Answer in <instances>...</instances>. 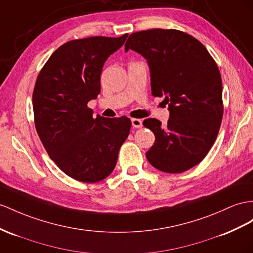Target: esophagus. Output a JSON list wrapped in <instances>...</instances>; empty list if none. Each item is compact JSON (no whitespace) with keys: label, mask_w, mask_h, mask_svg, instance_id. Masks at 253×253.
Segmentation results:
<instances>
[{"label":"esophagus","mask_w":253,"mask_h":253,"mask_svg":"<svg viewBox=\"0 0 253 253\" xmlns=\"http://www.w3.org/2000/svg\"><path fill=\"white\" fill-rule=\"evenodd\" d=\"M131 124L134 128H141L143 126V124H142V120L139 119H131Z\"/></svg>","instance_id":"34e87169"}]
</instances>
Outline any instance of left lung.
I'll return each instance as SVG.
<instances>
[{
	"mask_svg": "<svg viewBox=\"0 0 253 253\" xmlns=\"http://www.w3.org/2000/svg\"><path fill=\"white\" fill-rule=\"evenodd\" d=\"M147 60L152 95L165 97L166 127L156 119L143 125L155 134L146 158L166 173H182L202 161L215 143L223 115L222 81L216 62L191 35L153 29L132 33L125 43Z\"/></svg>",
	"mask_w": 253,
	"mask_h": 253,
	"instance_id": "1",
	"label": "left lung"
}]
</instances>
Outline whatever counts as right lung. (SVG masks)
<instances>
[{
    "instance_id": "obj_1",
    "label": "right lung",
    "mask_w": 253,
    "mask_h": 253,
    "mask_svg": "<svg viewBox=\"0 0 253 253\" xmlns=\"http://www.w3.org/2000/svg\"><path fill=\"white\" fill-rule=\"evenodd\" d=\"M127 36L70 41L54 51L37 77L33 92L37 133L55 165L79 182L96 183L109 176L130 131L126 116L93 119L87 107L100 93L103 64Z\"/></svg>"
}]
</instances>
